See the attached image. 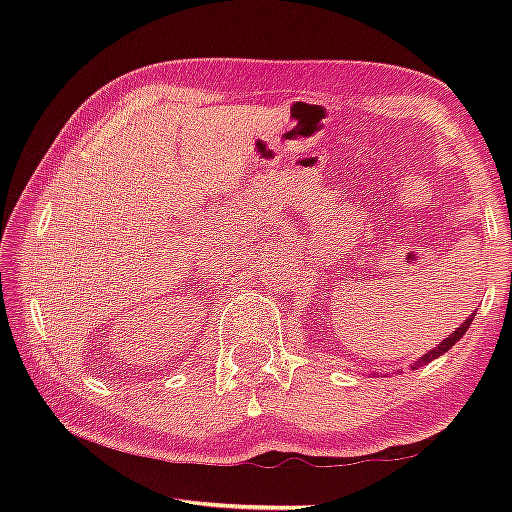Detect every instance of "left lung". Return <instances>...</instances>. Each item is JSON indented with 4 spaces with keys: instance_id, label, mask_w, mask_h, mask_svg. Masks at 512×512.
<instances>
[{
    "instance_id": "left-lung-1",
    "label": "left lung",
    "mask_w": 512,
    "mask_h": 512,
    "mask_svg": "<svg viewBox=\"0 0 512 512\" xmlns=\"http://www.w3.org/2000/svg\"><path fill=\"white\" fill-rule=\"evenodd\" d=\"M474 316H476V314H472L470 318H467V320H465V323H461V327H456V329H454V332H452V334H449L445 341H440V343L436 345V348H431V350H429L427 354H422V357H420L418 361H415V363H413V366H411V370H418V368H422V366H427V363H429V361H433V359H438V357H443V354H445L447 350H452V345H454L456 341H461V339H463V336H465V332H467V329H470V325H472V320H474ZM397 372H400V370H397ZM372 375H377V372H372Z\"/></svg>"
}]
</instances>
